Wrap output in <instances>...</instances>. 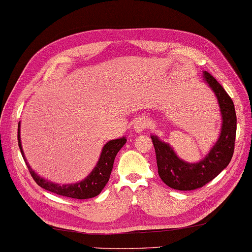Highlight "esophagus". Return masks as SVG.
<instances>
[{
	"label": "esophagus",
	"mask_w": 252,
	"mask_h": 252,
	"mask_svg": "<svg viewBox=\"0 0 252 252\" xmlns=\"http://www.w3.org/2000/svg\"><path fill=\"white\" fill-rule=\"evenodd\" d=\"M147 126H148L147 119H145V118H138L136 121H135V124H134V130L136 131V132H138V133H140V132H143Z\"/></svg>",
	"instance_id": "1"
}]
</instances>
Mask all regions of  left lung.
<instances>
[{
  "mask_svg": "<svg viewBox=\"0 0 252 252\" xmlns=\"http://www.w3.org/2000/svg\"><path fill=\"white\" fill-rule=\"evenodd\" d=\"M203 80L214 92L221 114V131L209 153L198 163L180 158L171 146L151 135L156 149L158 176L169 188L178 190H192L212 181L230 163L234 152L236 114L233 101L223 87L204 71Z\"/></svg>",
  "mask_w": 252,
  "mask_h": 252,
  "instance_id": "obj_1",
  "label": "left lung"
}]
</instances>
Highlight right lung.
Returning a JSON list of instances; mask_svg holds the SVG:
<instances>
[{
    "label": "right lung",
    "mask_w": 252,
    "mask_h": 252,
    "mask_svg": "<svg viewBox=\"0 0 252 252\" xmlns=\"http://www.w3.org/2000/svg\"><path fill=\"white\" fill-rule=\"evenodd\" d=\"M126 143V137H121L118 139L109 140L102 148V152L100 158L96 163L95 167L89 175L82 180V181L77 183H71V184H57L53 183L48 180L38 176L37 173L31 168L27 158H25L24 152L21 145V138H20V122L18 125V144L20 148L21 154L25 164H27L31 176L33 177L35 182L40 186V188L47 189L49 191H52L57 195L73 198V199H89L98 196L101 190L104 189V186L108 182L109 176L113 170L114 160L117 153L121 149L124 145Z\"/></svg>",
    "instance_id": "obj_1"
}]
</instances>
